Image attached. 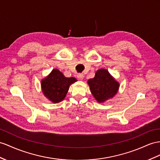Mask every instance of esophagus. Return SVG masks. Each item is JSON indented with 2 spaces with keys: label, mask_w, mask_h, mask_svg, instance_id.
Here are the masks:
<instances>
[{
  "label": "esophagus",
  "mask_w": 160,
  "mask_h": 160,
  "mask_svg": "<svg viewBox=\"0 0 160 160\" xmlns=\"http://www.w3.org/2000/svg\"><path fill=\"white\" fill-rule=\"evenodd\" d=\"M77 78H78V80H82L84 79V74L83 73H78V74L77 75Z\"/></svg>",
  "instance_id": "obj_1"
}]
</instances>
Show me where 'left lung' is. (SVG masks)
I'll return each mask as SVG.
<instances>
[{
  "instance_id": "obj_1",
  "label": "left lung",
  "mask_w": 160,
  "mask_h": 160,
  "mask_svg": "<svg viewBox=\"0 0 160 160\" xmlns=\"http://www.w3.org/2000/svg\"><path fill=\"white\" fill-rule=\"evenodd\" d=\"M88 84L92 96L98 103H104L115 96L120 87V83L110 74L108 69H99L93 78L88 80Z\"/></svg>"
}]
</instances>
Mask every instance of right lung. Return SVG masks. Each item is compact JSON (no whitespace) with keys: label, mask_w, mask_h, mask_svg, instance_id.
Here are the masks:
<instances>
[{"label":"right lung","mask_w":160,"mask_h":160,"mask_svg":"<svg viewBox=\"0 0 160 160\" xmlns=\"http://www.w3.org/2000/svg\"><path fill=\"white\" fill-rule=\"evenodd\" d=\"M76 81L75 78H66L59 69H53L41 80V89L49 101L53 103H58L65 99L70 85Z\"/></svg>","instance_id":"obj_1"}]
</instances>
